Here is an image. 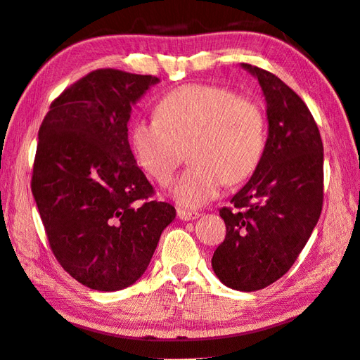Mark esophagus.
I'll return each instance as SVG.
<instances>
[{
	"mask_svg": "<svg viewBox=\"0 0 360 360\" xmlns=\"http://www.w3.org/2000/svg\"><path fill=\"white\" fill-rule=\"evenodd\" d=\"M178 217L181 220H195L200 217V214L195 211H186V209H178Z\"/></svg>",
	"mask_w": 360,
	"mask_h": 360,
	"instance_id": "34e87169",
	"label": "esophagus"
}]
</instances>
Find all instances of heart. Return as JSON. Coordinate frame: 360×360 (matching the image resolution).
I'll list each match as a JSON object with an SVG mask.
<instances>
[{
    "label": "heart",
    "mask_w": 360,
    "mask_h": 360,
    "mask_svg": "<svg viewBox=\"0 0 360 360\" xmlns=\"http://www.w3.org/2000/svg\"><path fill=\"white\" fill-rule=\"evenodd\" d=\"M158 117L140 120L132 129L139 165L159 182H172L188 149L192 167L173 187L182 207H200L226 184L252 176L266 148V117L248 96L217 84H184L162 97Z\"/></svg>",
    "instance_id": "1"
}]
</instances>
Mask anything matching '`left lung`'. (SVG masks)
<instances>
[{
	"mask_svg": "<svg viewBox=\"0 0 360 360\" xmlns=\"http://www.w3.org/2000/svg\"><path fill=\"white\" fill-rule=\"evenodd\" d=\"M258 78L267 115L263 159L221 207L226 236L212 257L228 288L257 291L283 277L302 252L323 209V141L304 101L278 77L243 64Z\"/></svg>",
	"mask_w": 360,
	"mask_h": 360,
	"instance_id": "8db88e82",
	"label": "left lung"
}]
</instances>
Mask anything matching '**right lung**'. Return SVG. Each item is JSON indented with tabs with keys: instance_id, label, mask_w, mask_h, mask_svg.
<instances>
[{
	"instance_id": "add662e5",
	"label": "right lung",
	"mask_w": 360,
	"mask_h": 360,
	"mask_svg": "<svg viewBox=\"0 0 360 360\" xmlns=\"http://www.w3.org/2000/svg\"><path fill=\"white\" fill-rule=\"evenodd\" d=\"M158 77L97 69L53 101L39 129L31 191L51 252L96 291L134 285L149 266L176 209L130 151L132 107Z\"/></svg>"
}]
</instances>
